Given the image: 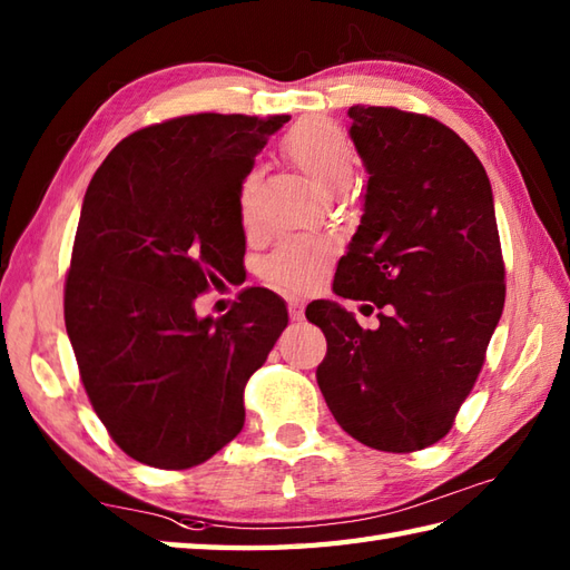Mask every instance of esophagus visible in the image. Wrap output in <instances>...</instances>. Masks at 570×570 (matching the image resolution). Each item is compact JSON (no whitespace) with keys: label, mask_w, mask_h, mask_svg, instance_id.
<instances>
[{"label":"esophagus","mask_w":570,"mask_h":570,"mask_svg":"<svg viewBox=\"0 0 570 570\" xmlns=\"http://www.w3.org/2000/svg\"><path fill=\"white\" fill-rule=\"evenodd\" d=\"M304 298H288V316H292V321L304 318Z\"/></svg>","instance_id":"obj_1"}]
</instances>
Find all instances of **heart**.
Masks as SVG:
<instances>
[{"mask_svg":"<svg viewBox=\"0 0 570 570\" xmlns=\"http://www.w3.org/2000/svg\"><path fill=\"white\" fill-rule=\"evenodd\" d=\"M284 151L325 196L341 193L350 186L355 174V149L345 131L325 117H308L288 131L284 139ZM254 188L257 180L247 176L242 180L237 193L239 220L245 227H252L257 220L254 208ZM328 245L318 239H286L278 245L269 259L264 262L262 274L272 286L282 292H308L323 276L325 262H328Z\"/></svg>","mask_w":570,"mask_h":570,"instance_id":"1","label":"heart"}]
</instances>
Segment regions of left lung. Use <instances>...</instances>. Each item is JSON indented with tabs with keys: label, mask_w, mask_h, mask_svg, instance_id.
Listing matches in <instances>:
<instances>
[{
	"label": "left lung",
	"mask_w": 570,
	"mask_h": 570,
	"mask_svg": "<svg viewBox=\"0 0 570 570\" xmlns=\"http://www.w3.org/2000/svg\"><path fill=\"white\" fill-rule=\"evenodd\" d=\"M365 208L333 292L372 301L365 331L335 301L306 318L328 341L316 380L353 439L411 453L451 431L504 308V262L485 166L439 119L355 105Z\"/></svg>",
	"instance_id": "8db88e82"
}]
</instances>
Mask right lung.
Segmentation results:
<instances>
[{"instance_id": "obj_1", "label": "right lung", "mask_w": 570, "mask_h": 570, "mask_svg": "<svg viewBox=\"0 0 570 570\" xmlns=\"http://www.w3.org/2000/svg\"><path fill=\"white\" fill-rule=\"evenodd\" d=\"M288 115L200 112L144 127L107 154L85 193L66 331L95 414L144 465L186 470L245 426V384L288 323L245 288L220 318L196 298L239 276L237 193Z\"/></svg>"}]
</instances>
